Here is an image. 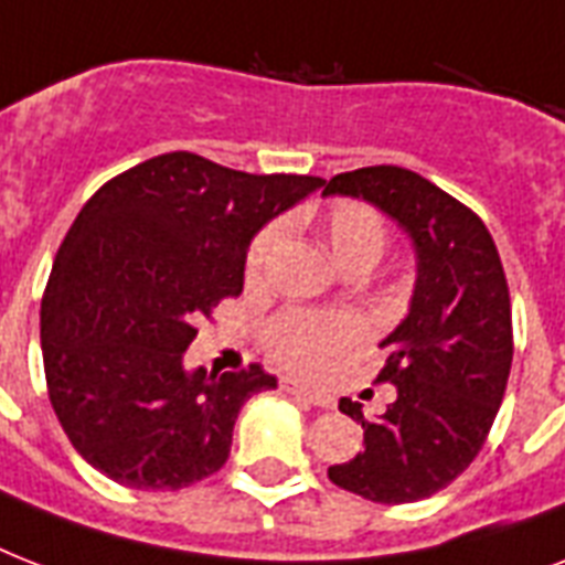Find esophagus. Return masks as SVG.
<instances>
[{"label": "esophagus", "instance_id": "esophagus-1", "mask_svg": "<svg viewBox=\"0 0 565 565\" xmlns=\"http://www.w3.org/2000/svg\"><path fill=\"white\" fill-rule=\"evenodd\" d=\"M281 390L287 395H292V398H301V402L317 404V407H331V404H334V398H331V395L317 393V390H310V386L299 384V381H290V377H284Z\"/></svg>", "mask_w": 565, "mask_h": 565}]
</instances>
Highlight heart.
<instances>
[{
  "label": "heart",
  "mask_w": 565,
  "mask_h": 565,
  "mask_svg": "<svg viewBox=\"0 0 565 565\" xmlns=\"http://www.w3.org/2000/svg\"><path fill=\"white\" fill-rule=\"evenodd\" d=\"M322 246L343 273L370 269L386 248V225L381 213L361 202L331 204L317 222ZM278 248V228H264L246 255V281L257 284ZM266 349L284 370L322 375L361 343V328L343 313H284L273 319L264 337Z\"/></svg>",
  "instance_id": "b5f03b06"
}]
</instances>
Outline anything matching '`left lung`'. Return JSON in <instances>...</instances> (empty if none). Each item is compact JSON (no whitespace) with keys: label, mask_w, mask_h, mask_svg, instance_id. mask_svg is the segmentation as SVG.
I'll return each instance as SVG.
<instances>
[{"label":"left lung","mask_w":565,"mask_h":565,"mask_svg":"<svg viewBox=\"0 0 565 565\" xmlns=\"http://www.w3.org/2000/svg\"><path fill=\"white\" fill-rule=\"evenodd\" d=\"M322 195L381 207L416 252L411 310L381 340L377 381L395 386V402L377 419L352 398L340 402L363 428V451L328 478L377 504L428 499L478 457L504 398L513 319L499 248L478 213L402 167L340 172Z\"/></svg>","instance_id":"obj_1"}]
</instances>
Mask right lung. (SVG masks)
Returning a JSON list of instances; mask_svg holds the SVG:
<instances>
[{
	"instance_id": "obj_1",
	"label": "right lung",
	"mask_w": 565,
	"mask_h": 565,
	"mask_svg": "<svg viewBox=\"0 0 565 565\" xmlns=\"http://www.w3.org/2000/svg\"><path fill=\"white\" fill-rule=\"evenodd\" d=\"M322 184L170 152L90 195L52 264L40 345L49 402L93 469L184 490L225 466L239 407L278 381L260 363L188 372L184 352L195 322L243 292L252 237Z\"/></svg>"
}]
</instances>
